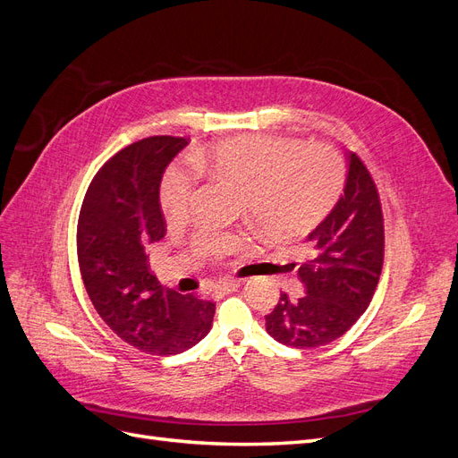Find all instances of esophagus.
Here are the masks:
<instances>
[{"mask_svg":"<svg viewBox=\"0 0 458 458\" xmlns=\"http://www.w3.org/2000/svg\"><path fill=\"white\" fill-rule=\"evenodd\" d=\"M239 286H241V281H237V279H224L216 284V293L229 294V293H233V290H237Z\"/></svg>","mask_w":458,"mask_h":458,"instance_id":"esophagus-1","label":"esophagus"}]
</instances>
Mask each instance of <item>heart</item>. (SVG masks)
<instances>
[{"mask_svg": "<svg viewBox=\"0 0 458 458\" xmlns=\"http://www.w3.org/2000/svg\"><path fill=\"white\" fill-rule=\"evenodd\" d=\"M303 146L293 137L239 135L210 150L192 152L187 162L165 170L158 202L170 224L183 221L192 206L200 174L241 192L242 212L271 237L296 239L311 233L336 206L345 182L344 162L328 145ZM246 242L242 233L199 231L197 256L224 259Z\"/></svg>", "mask_w": 458, "mask_h": 458, "instance_id": "obj_1", "label": "heart"}]
</instances>
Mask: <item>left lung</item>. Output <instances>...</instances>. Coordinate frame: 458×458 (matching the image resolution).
<instances>
[{"mask_svg":"<svg viewBox=\"0 0 458 458\" xmlns=\"http://www.w3.org/2000/svg\"><path fill=\"white\" fill-rule=\"evenodd\" d=\"M313 256L300 263L306 294H281L266 315L269 335L290 348H318L348 332L365 313L384 266V214L377 183L357 155L348 183L327 219L311 234ZM296 266V263H293Z\"/></svg>","mask_w":458,"mask_h":458,"instance_id":"left-lung-1","label":"left lung"}]
</instances>
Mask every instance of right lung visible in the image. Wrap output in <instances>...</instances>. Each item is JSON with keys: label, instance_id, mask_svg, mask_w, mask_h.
<instances>
[{"label": "right lung", "instance_id": "add662e5", "mask_svg": "<svg viewBox=\"0 0 458 458\" xmlns=\"http://www.w3.org/2000/svg\"><path fill=\"white\" fill-rule=\"evenodd\" d=\"M187 141L152 135L118 150L91 179L78 217V263L93 308L123 342L152 355L192 348L216 313L210 300L162 288L145 252L165 234L162 174Z\"/></svg>", "mask_w": 458, "mask_h": 458}]
</instances>
